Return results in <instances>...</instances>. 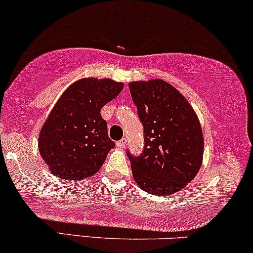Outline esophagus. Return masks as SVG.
<instances>
[{
	"label": "esophagus",
	"instance_id": "34e87169",
	"mask_svg": "<svg viewBox=\"0 0 253 253\" xmlns=\"http://www.w3.org/2000/svg\"><path fill=\"white\" fill-rule=\"evenodd\" d=\"M126 143H127V139L126 137H123V139L119 140V141H117V146L120 147V148H124V147L126 146Z\"/></svg>",
	"mask_w": 253,
	"mask_h": 253
}]
</instances>
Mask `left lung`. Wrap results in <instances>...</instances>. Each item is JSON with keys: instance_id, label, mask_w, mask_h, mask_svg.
Listing matches in <instances>:
<instances>
[{"instance_id": "1", "label": "left lung", "mask_w": 253, "mask_h": 253, "mask_svg": "<svg viewBox=\"0 0 253 253\" xmlns=\"http://www.w3.org/2000/svg\"><path fill=\"white\" fill-rule=\"evenodd\" d=\"M145 147L140 155L127 150L134 180L142 190L170 195L183 189L202 165L203 134L193 107L161 79L128 84Z\"/></svg>"}]
</instances>
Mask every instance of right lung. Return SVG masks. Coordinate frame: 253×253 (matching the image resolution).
Wrapping results in <instances>:
<instances>
[{
    "label": "right lung",
    "mask_w": 253,
    "mask_h": 253,
    "mask_svg": "<svg viewBox=\"0 0 253 253\" xmlns=\"http://www.w3.org/2000/svg\"><path fill=\"white\" fill-rule=\"evenodd\" d=\"M123 83L84 78L73 83L42 127L38 148L50 171L63 180H83L103 166L116 146L100 110L117 98Z\"/></svg>",
    "instance_id": "obj_1"
}]
</instances>
